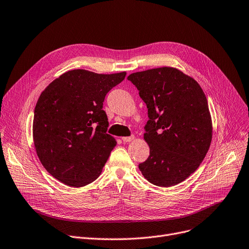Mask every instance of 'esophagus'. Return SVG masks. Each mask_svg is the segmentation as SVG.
Listing matches in <instances>:
<instances>
[{"mask_svg":"<svg viewBox=\"0 0 249 249\" xmlns=\"http://www.w3.org/2000/svg\"><path fill=\"white\" fill-rule=\"evenodd\" d=\"M134 139V136L132 135V136H129V137H122V140L124 141V142H130V141H132Z\"/></svg>","mask_w":249,"mask_h":249,"instance_id":"esophagus-1","label":"esophagus"}]
</instances>
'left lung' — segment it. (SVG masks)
Listing matches in <instances>:
<instances>
[{"label": "left lung", "instance_id": "left-lung-1", "mask_svg": "<svg viewBox=\"0 0 249 249\" xmlns=\"http://www.w3.org/2000/svg\"><path fill=\"white\" fill-rule=\"evenodd\" d=\"M146 104L149 120L143 138L150 148L138 165L158 187H173L197 169L210 147L212 118L200 85L181 71L163 67L128 76Z\"/></svg>", "mask_w": 249, "mask_h": 249}]
</instances>
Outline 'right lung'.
I'll return each instance as SVG.
<instances>
[{"label":"right lung","mask_w":249,"mask_h":249,"mask_svg":"<svg viewBox=\"0 0 249 249\" xmlns=\"http://www.w3.org/2000/svg\"><path fill=\"white\" fill-rule=\"evenodd\" d=\"M126 71L103 74L72 70L51 82L39 97L33 118V141L39 160L62 184L81 188L102 173L117 142L103 102Z\"/></svg>","instance_id":"obj_1"}]
</instances>
